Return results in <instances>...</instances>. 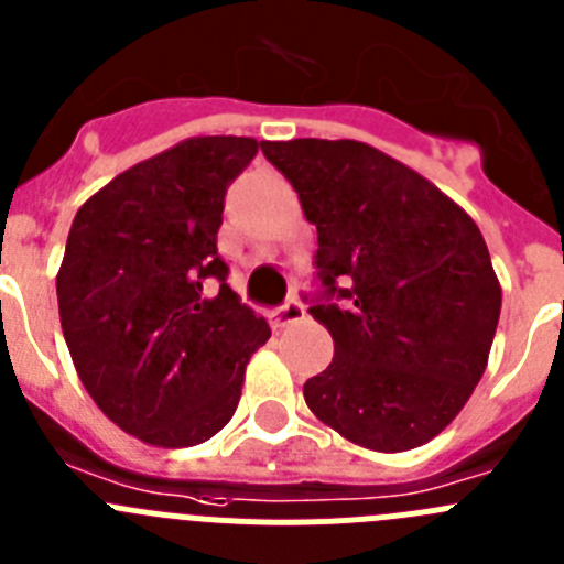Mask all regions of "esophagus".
Returning a JSON list of instances; mask_svg holds the SVG:
<instances>
[{"instance_id":"esophagus-1","label":"esophagus","mask_w":564,"mask_h":564,"mask_svg":"<svg viewBox=\"0 0 564 564\" xmlns=\"http://www.w3.org/2000/svg\"><path fill=\"white\" fill-rule=\"evenodd\" d=\"M304 316H307V310H304L302 302H296V299H291V302H285L282 307L276 310L271 316V324L276 329H285V327H293V324L304 322Z\"/></svg>"}]
</instances>
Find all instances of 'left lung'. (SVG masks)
<instances>
[{
  "label": "left lung",
  "instance_id": "obj_1",
  "mask_svg": "<svg viewBox=\"0 0 564 564\" xmlns=\"http://www.w3.org/2000/svg\"><path fill=\"white\" fill-rule=\"evenodd\" d=\"M316 226L333 364L304 383L324 425L366 451L431 442L487 369L500 282L481 229L436 184L355 139L260 142Z\"/></svg>",
  "mask_w": 564,
  "mask_h": 564
}]
</instances>
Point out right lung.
<instances>
[{"mask_svg": "<svg viewBox=\"0 0 564 564\" xmlns=\"http://www.w3.org/2000/svg\"><path fill=\"white\" fill-rule=\"evenodd\" d=\"M251 137H193L133 164L77 209L55 276L72 364L117 427L193 447L235 416L248 358L271 327L226 285V187ZM206 278L221 291L206 297Z\"/></svg>", "mask_w": 564, "mask_h": 564, "instance_id": "1", "label": "right lung"}]
</instances>
